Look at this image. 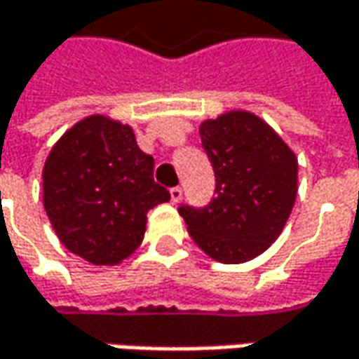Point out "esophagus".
Instances as JSON below:
<instances>
[{
    "mask_svg": "<svg viewBox=\"0 0 359 359\" xmlns=\"http://www.w3.org/2000/svg\"><path fill=\"white\" fill-rule=\"evenodd\" d=\"M180 197H182V189H180V187H172V189H170V201H172V203H179Z\"/></svg>",
    "mask_w": 359,
    "mask_h": 359,
    "instance_id": "obj_1",
    "label": "esophagus"
}]
</instances>
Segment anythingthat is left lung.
Wrapping results in <instances>:
<instances>
[{
    "instance_id": "left-lung-1",
    "label": "left lung",
    "mask_w": 359,
    "mask_h": 359,
    "mask_svg": "<svg viewBox=\"0 0 359 359\" xmlns=\"http://www.w3.org/2000/svg\"><path fill=\"white\" fill-rule=\"evenodd\" d=\"M215 175L212 201L182 203L191 238L212 259L236 265L259 257L281 234L298 191V160L259 116L232 111L199 127Z\"/></svg>"
}]
</instances>
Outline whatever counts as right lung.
<instances>
[{
	"label": "right lung",
	"mask_w": 359,
	"mask_h": 359,
	"mask_svg": "<svg viewBox=\"0 0 359 359\" xmlns=\"http://www.w3.org/2000/svg\"><path fill=\"white\" fill-rule=\"evenodd\" d=\"M43 193L59 241L94 265L127 259L144 241L147 212L170 199L133 129L100 114L74 125L50 149Z\"/></svg>",
	"instance_id": "add662e5"
}]
</instances>
